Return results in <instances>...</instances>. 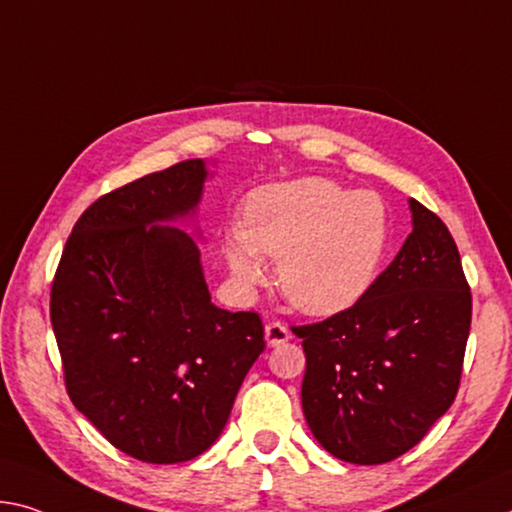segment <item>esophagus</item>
<instances>
[{
    "mask_svg": "<svg viewBox=\"0 0 512 512\" xmlns=\"http://www.w3.org/2000/svg\"><path fill=\"white\" fill-rule=\"evenodd\" d=\"M264 337H266V344H269V346H280L291 337V332L287 330V326H282V323L273 321V323H266Z\"/></svg>",
    "mask_w": 512,
    "mask_h": 512,
    "instance_id": "esophagus-1",
    "label": "esophagus"
}]
</instances>
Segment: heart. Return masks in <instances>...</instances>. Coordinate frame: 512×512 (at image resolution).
I'll return each mask as SVG.
<instances>
[{
  "label": "heart",
  "instance_id": "b5f03b06",
  "mask_svg": "<svg viewBox=\"0 0 512 512\" xmlns=\"http://www.w3.org/2000/svg\"><path fill=\"white\" fill-rule=\"evenodd\" d=\"M387 246L383 198L328 177H298L250 193L243 227L225 239V259L243 287L266 278L262 257L278 259V285L289 303L332 316L367 296Z\"/></svg>",
  "mask_w": 512,
  "mask_h": 512
}]
</instances>
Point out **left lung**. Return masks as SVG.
Wrapping results in <instances>:
<instances>
[{
  "instance_id": "8db88e82",
  "label": "left lung",
  "mask_w": 512,
  "mask_h": 512,
  "mask_svg": "<svg viewBox=\"0 0 512 512\" xmlns=\"http://www.w3.org/2000/svg\"><path fill=\"white\" fill-rule=\"evenodd\" d=\"M412 232L358 305L303 339V412L323 449L383 465L419 444L451 408L472 323V294L451 232L417 200Z\"/></svg>"
}]
</instances>
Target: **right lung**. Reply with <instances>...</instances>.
<instances>
[{
	"instance_id": "1",
	"label": "right lung",
	"mask_w": 512,
	"mask_h": 512,
	"mask_svg": "<svg viewBox=\"0 0 512 512\" xmlns=\"http://www.w3.org/2000/svg\"><path fill=\"white\" fill-rule=\"evenodd\" d=\"M207 161L189 159L95 200L52 285V328L75 408L127 456L173 465L223 433L264 351L255 312L209 296L193 225Z\"/></svg>"
}]
</instances>
